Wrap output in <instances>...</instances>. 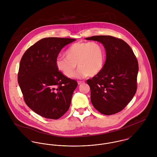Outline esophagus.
<instances>
[{
    "mask_svg": "<svg viewBox=\"0 0 157 157\" xmlns=\"http://www.w3.org/2000/svg\"><path fill=\"white\" fill-rule=\"evenodd\" d=\"M77 83H78V85H81V84L84 83H85V82H84V81H78V82H77Z\"/></svg>",
    "mask_w": 157,
    "mask_h": 157,
    "instance_id": "34e87169",
    "label": "esophagus"
}]
</instances>
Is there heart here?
I'll return each mask as SVG.
<instances>
[{
  "label": "heart",
  "mask_w": 157,
  "mask_h": 157,
  "mask_svg": "<svg viewBox=\"0 0 157 157\" xmlns=\"http://www.w3.org/2000/svg\"><path fill=\"white\" fill-rule=\"evenodd\" d=\"M65 57L57 59V69L68 78L74 77L77 67L76 77L81 78L94 77L103 69L105 53L103 45L97 42H77L71 45L65 51Z\"/></svg>",
  "instance_id": "1"
}]
</instances>
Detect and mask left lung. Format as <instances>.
<instances>
[{"instance_id": "obj_1", "label": "left lung", "mask_w": 157, "mask_h": 157, "mask_svg": "<svg viewBox=\"0 0 157 157\" xmlns=\"http://www.w3.org/2000/svg\"><path fill=\"white\" fill-rule=\"evenodd\" d=\"M85 39L101 43L106 56L101 71L87 80L91 103L105 115L120 112L131 101L136 90L138 63L134 53L124 40L111 36H94Z\"/></svg>"}]
</instances>
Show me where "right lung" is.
Returning a JSON list of instances; mask_svg holds the SVG:
<instances>
[{
  "mask_svg": "<svg viewBox=\"0 0 157 157\" xmlns=\"http://www.w3.org/2000/svg\"><path fill=\"white\" fill-rule=\"evenodd\" d=\"M76 39L48 37L29 47L23 55L18 83L27 106L38 115L59 119L69 108L77 82L57 69L62 49Z\"/></svg>",
  "mask_w": 157,
  "mask_h": 157,
  "instance_id": "add662e5",
  "label": "right lung"
}]
</instances>
